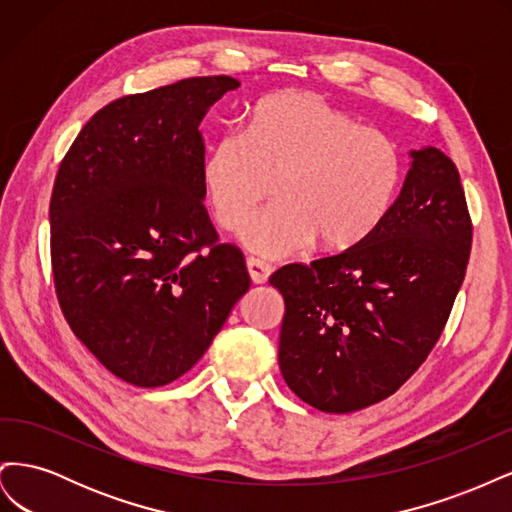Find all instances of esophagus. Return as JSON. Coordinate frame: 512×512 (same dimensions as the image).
Listing matches in <instances>:
<instances>
[{
	"mask_svg": "<svg viewBox=\"0 0 512 512\" xmlns=\"http://www.w3.org/2000/svg\"><path fill=\"white\" fill-rule=\"evenodd\" d=\"M247 271H250V277L254 284H267L269 275H271V267L267 262H262L258 258H247Z\"/></svg>",
	"mask_w": 512,
	"mask_h": 512,
	"instance_id": "obj_1",
	"label": "esophagus"
}]
</instances>
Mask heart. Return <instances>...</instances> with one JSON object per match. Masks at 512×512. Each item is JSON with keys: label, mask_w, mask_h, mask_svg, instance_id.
<instances>
[{"label": "heart", "mask_w": 512, "mask_h": 512, "mask_svg": "<svg viewBox=\"0 0 512 512\" xmlns=\"http://www.w3.org/2000/svg\"><path fill=\"white\" fill-rule=\"evenodd\" d=\"M401 177L404 158L391 136L294 89L262 98L247 130L222 132L203 160L205 194L226 230L250 220L277 181L282 200L241 235L267 258L292 256L316 239L324 250L363 243L389 215Z\"/></svg>", "instance_id": "obj_1"}]
</instances>
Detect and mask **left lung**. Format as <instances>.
<instances>
[{"label": "left lung", "mask_w": 512, "mask_h": 512, "mask_svg": "<svg viewBox=\"0 0 512 512\" xmlns=\"http://www.w3.org/2000/svg\"><path fill=\"white\" fill-rule=\"evenodd\" d=\"M384 222L346 252L286 265L280 369L305 404L346 414L393 395L427 359L466 275L472 222L453 160L410 151Z\"/></svg>", "instance_id": "8db88e82"}]
</instances>
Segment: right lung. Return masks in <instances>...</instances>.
<instances>
[{"mask_svg":"<svg viewBox=\"0 0 512 512\" xmlns=\"http://www.w3.org/2000/svg\"><path fill=\"white\" fill-rule=\"evenodd\" d=\"M232 76H200L104 106L53 185L51 260L70 329L134 386L192 369L250 288L203 207L200 121Z\"/></svg>","mask_w":512,"mask_h":512,"instance_id":"right-lung-1","label":"right lung"}]
</instances>
